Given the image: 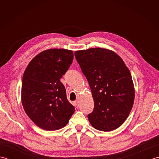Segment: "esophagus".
<instances>
[{
    "label": "esophagus",
    "instance_id": "34e87169",
    "mask_svg": "<svg viewBox=\"0 0 159 159\" xmlns=\"http://www.w3.org/2000/svg\"><path fill=\"white\" fill-rule=\"evenodd\" d=\"M73 104H74V106L75 107H76V108H78L79 107V100H75L74 101V102H73Z\"/></svg>",
    "mask_w": 159,
    "mask_h": 159
}]
</instances>
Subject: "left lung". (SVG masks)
Masks as SVG:
<instances>
[{
  "label": "left lung",
  "mask_w": 159,
  "mask_h": 159,
  "mask_svg": "<svg viewBox=\"0 0 159 159\" xmlns=\"http://www.w3.org/2000/svg\"><path fill=\"white\" fill-rule=\"evenodd\" d=\"M74 55L92 90L94 109L87 116L90 124L102 131L116 129L127 119L134 103L129 69L109 49L91 48L77 50Z\"/></svg>",
  "instance_id": "obj_1"
}]
</instances>
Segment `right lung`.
Masks as SVG:
<instances>
[{
	"label": "right lung",
	"mask_w": 159,
	"mask_h": 159,
	"mask_svg": "<svg viewBox=\"0 0 159 159\" xmlns=\"http://www.w3.org/2000/svg\"><path fill=\"white\" fill-rule=\"evenodd\" d=\"M73 58L70 50H43L30 61L24 72L21 90L24 110L43 130H56L66 126L75 111L60 81Z\"/></svg>",
	"instance_id": "obj_1"
}]
</instances>
